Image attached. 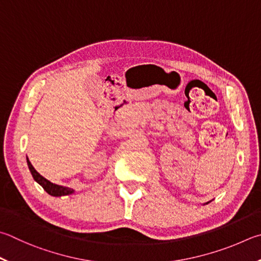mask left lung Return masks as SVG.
Returning <instances> with one entry per match:
<instances>
[{"instance_id":"obj_1","label":"left lung","mask_w":261,"mask_h":261,"mask_svg":"<svg viewBox=\"0 0 261 261\" xmlns=\"http://www.w3.org/2000/svg\"><path fill=\"white\" fill-rule=\"evenodd\" d=\"M207 203H210V202H206V203H205V204H207Z\"/></svg>"}]
</instances>
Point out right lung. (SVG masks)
<instances>
[{
	"label": "right lung",
	"mask_w": 261,
	"mask_h": 261,
	"mask_svg": "<svg viewBox=\"0 0 261 261\" xmlns=\"http://www.w3.org/2000/svg\"><path fill=\"white\" fill-rule=\"evenodd\" d=\"M27 165H28V169H30V171H31L32 176H33V178H34L35 181L37 184H40L41 186L43 187L44 191L49 194V195L64 196V195H69V194H73L75 192L72 188L60 186V185H56L54 182L49 181V180L45 179L44 177H42L41 174L34 169V167H33L32 163L30 162V160H28V158H27Z\"/></svg>",
	"instance_id": "1"
}]
</instances>
